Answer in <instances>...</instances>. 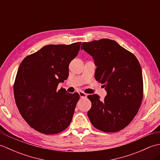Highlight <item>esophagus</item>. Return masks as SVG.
Wrapping results in <instances>:
<instances>
[{
    "label": "esophagus",
    "mask_w": 160,
    "mask_h": 160,
    "mask_svg": "<svg viewBox=\"0 0 160 160\" xmlns=\"http://www.w3.org/2000/svg\"><path fill=\"white\" fill-rule=\"evenodd\" d=\"M79 95H80V97L81 98H87V93H84L83 91H79Z\"/></svg>",
    "instance_id": "obj_1"
}]
</instances>
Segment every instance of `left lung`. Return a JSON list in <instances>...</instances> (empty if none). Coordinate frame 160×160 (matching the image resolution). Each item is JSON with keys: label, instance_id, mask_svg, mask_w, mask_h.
Masks as SVG:
<instances>
[{"label": "left lung", "instance_id": "left-lung-1", "mask_svg": "<svg viewBox=\"0 0 160 160\" xmlns=\"http://www.w3.org/2000/svg\"><path fill=\"white\" fill-rule=\"evenodd\" d=\"M81 49L93 57L97 67L95 78L103 84L107 96H88L91 108L87 115L98 130L113 132L128 126L135 118L143 98L140 64L133 54L115 40L101 39L83 42Z\"/></svg>", "mask_w": 160, "mask_h": 160}]
</instances>
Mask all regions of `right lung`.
<instances>
[{"label":"right lung","instance_id":"1","mask_svg":"<svg viewBox=\"0 0 160 160\" xmlns=\"http://www.w3.org/2000/svg\"><path fill=\"white\" fill-rule=\"evenodd\" d=\"M81 43L46 45L20 63L13 84L16 104L24 120L36 131L56 134L72 120L79 94L57 88L69 76V63Z\"/></svg>","mask_w":160,"mask_h":160}]
</instances>
